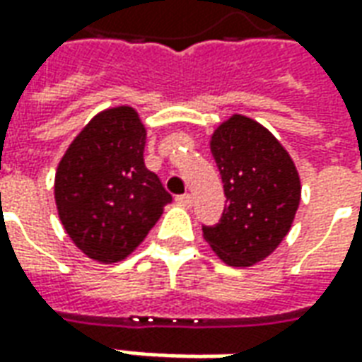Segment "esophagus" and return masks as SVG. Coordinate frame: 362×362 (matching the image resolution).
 Masks as SVG:
<instances>
[{
	"instance_id": "34e87169",
	"label": "esophagus",
	"mask_w": 362,
	"mask_h": 362,
	"mask_svg": "<svg viewBox=\"0 0 362 362\" xmlns=\"http://www.w3.org/2000/svg\"><path fill=\"white\" fill-rule=\"evenodd\" d=\"M176 202L184 205V207H189L192 205V196L189 194H182V196L176 197Z\"/></svg>"
}]
</instances>
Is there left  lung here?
<instances>
[{
	"mask_svg": "<svg viewBox=\"0 0 362 362\" xmlns=\"http://www.w3.org/2000/svg\"><path fill=\"white\" fill-rule=\"evenodd\" d=\"M227 205L204 238L225 264L266 259L287 236L300 204V178L277 137L256 119L233 114L211 135Z\"/></svg>",
	"mask_w": 362,
	"mask_h": 362,
	"instance_id": "8db88e82",
	"label": "left lung"
}]
</instances>
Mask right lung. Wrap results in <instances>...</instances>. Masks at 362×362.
<instances>
[{
  "label": "right lung",
  "instance_id": "1",
  "mask_svg": "<svg viewBox=\"0 0 362 362\" xmlns=\"http://www.w3.org/2000/svg\"><path fill=\"white\" fill-rule=\"evenodd\" d=\"M145 126L132 106L96 114L56 170L58 215L79 250L100 264L127 258L173 196L143 160Z\"/></svg>",
  "mask_w": 362,
  "mask_h": 362
}]
</instances>
